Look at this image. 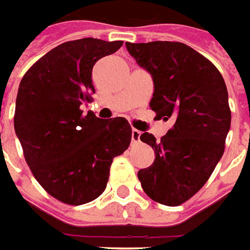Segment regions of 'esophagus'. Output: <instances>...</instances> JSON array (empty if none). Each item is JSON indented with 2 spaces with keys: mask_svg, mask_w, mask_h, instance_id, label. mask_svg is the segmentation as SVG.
<instances>
[{
  "mask_svg": "<svg viewBox=\"0 0 250 250\" xmlns=\"http://www.w3.org/2000/svg\"><path fill=\"white\" fill-rule=\"evenodd\" d=\"M141 136V132L137 129H132V143H137Z\"/></svg>",
  "mask_w": 250,
  "mask_h": 250,
  "instance_id": "34e87169",
  "label": "esophagus"
}]
</instances>
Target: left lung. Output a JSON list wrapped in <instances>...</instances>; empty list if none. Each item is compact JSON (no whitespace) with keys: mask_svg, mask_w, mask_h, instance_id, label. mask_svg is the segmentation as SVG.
<instances>
[{"mask_svg":"<svg viewBox=\"0 0 250 250\" xmlns=\"http://www.w3.org/2000/svg\"><path fill=\"white\" fill-rule=\"evenodd\" d=\"M125 45L152 77L150 109L173 121L160 141L148 132L140 136L155 150V162L137 176L150 199L178 206L201 190L224 155L231 121L228 88L217 67L186 44Z\"/></svg>","mask_w":250,"mask_h":250,"instance_id":"left-lung-1","label":"left lung"}]
</instances>
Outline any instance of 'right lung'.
Masks as SVG:
<instances>
[{
	"mask_svg": "<svg viewBox=\"0 0 250 250\" xmlns=\"http://www.w3.org/2000/svg\"><path fill=\"white\" fill-rule=\"evenodd\" d=\"M122 42L86 37L51 49L22 77L15 130L33 176L49 195L84 205L105 191L113 159L128 149L124 117L102 120L81 105L94 94L93 67Z\"/></svg>",
	"mask_w": 250,
	"mask_h": 250,
	"instance_id": "obj_1",
	"label": "right lung"
}]
</instances>
